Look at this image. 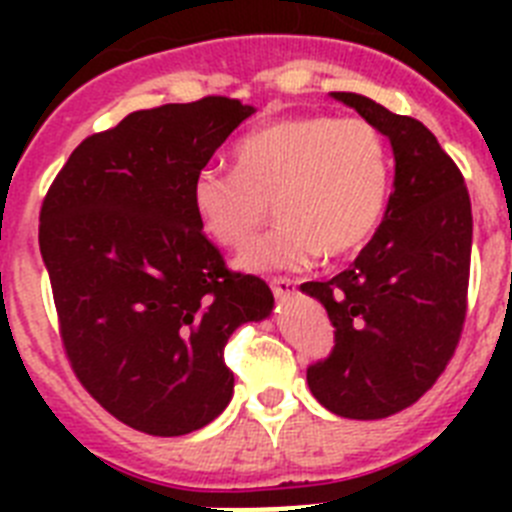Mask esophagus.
Here are the masks:
<instances>
[{"label":"esophagus","mask_w":512,"mask_h":512,"mask_svg":"<svg viewBox=\"0 0 512 512\" xmlns=\"http://www.w3.org/2000/svg\"><path fill=\"white\" fill-rule=\"evenodd\" d=\"M295 287H297L295 279H289V277L271 279V292H274L279 300H284V297H289V295H295Z\"/></svg>","instance_id":"1"}]
</instances>
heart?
Segmentation results:
<instances>
[{
  "instance_id": "1",
  "label": "heart",
  "mask_w": 512,
  "mask_h": 512,
  "mask_svg": "<svg viewBox=\"0 0 512 512\" xmlns=\"http://www.w3.org/2000/svg\"><path fill=\"white\" fill-rule=\"evenodd\" d=\"M233 158L235 169L205 166L194 174L192 205L212 241L233 251L259 235L274 205L279 225L238 259L243 269L348 259L382 225L392 161L369 120L279 117L243 135Z\"/></svg>"
}]
</instances>
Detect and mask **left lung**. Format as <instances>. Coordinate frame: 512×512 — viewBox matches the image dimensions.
<instances>
[{
  "mask_svg": "<svg viewBox=\"0 0 512 512\" xmlns=\"http://www.w3.org/2000/svg\"><path fill=\"white\" fill-rule=\"evenodd\" d=\"M333 97L390 138L395 192L354 264L328 282L302 284L336 328V346L307 366V384L330 413L379 420L431 390L459 346L472 202L459 166L423 122L395 115L364 94Z\"/></svg>",
  "mask_w": 512,
  "mask_h": 512,
  "instance_id": "8db88e82",
  "label": "left lung"
}]
</instances>
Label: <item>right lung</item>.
Wrapping results in <instances>:
<instances>
[{
    "label": "right lung",
    "mask_w": 512,
    "mask_h": 512,
    "mask_svg": "<svg viewBox=\"0 0 512 512\" xmlns=\"http://www.w3.org/2000/svg\"><path fill=\"white\" fill-rule=\"evenodd\" d=\"M251 115L230 97L130 112L81 140L40 207L71 369L148 436H184L223 413L225 343L274 307L264 279L225 266L192 205L194 174Z\"/></svg>",
    "instance_id": "add662e5"
}]
</instances>
